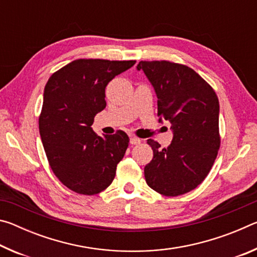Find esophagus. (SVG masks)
Here are the masks:
<instances>
[{
  "label": "esophagus",
  "instance_id": "esophagus-1",
  "mask_svg": "<svg viewBox=\"0 0 257 257\" xmlns=\"http://www.w3.org/2000/svg\"><path fill=\"white\" fill-rule=\"evenodd\" d=\"M130 144H132V145L141 144V139L137 138V137H135V136H132V137H130Z\"/></svg>",
  "mask_w": 257,
  "mask_h": 257
}]
</instances>
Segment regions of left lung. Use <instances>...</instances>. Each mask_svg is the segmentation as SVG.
Segmentation results:
<instances>
[{"instance_id": "left-lung-1", "label": "left lung", "mask_w": 257, "mask_h": 257, "mask_svg": "<svg viewBox=\"0 0 257 257\" xmlns=\"http://www.w3.org/2000/svg\"><path fill=\"white\" fill-rule=\"evenodd\" d=\"M158 96L160 120L171 123L173 138L165 149L153 139V159L144 169L147 185L163 196L196 188L210 172L220 149L219 99L193 69L170 61H141Z\"/></svg>"}]
</instances>
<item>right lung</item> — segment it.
Returning a JSON list of instances; mask_svg holds the SVG:
<instances>
[{"label":"right lung","instance_id":"right-lung-1","mask_svg":"<svg viewBox=\"0 0 257 257\" xmlns=\"http://www.w3.org/2000/svg\"><path fill=\"white\" fill-rule=\"evenodd\" d=\"M136 61L79 59L50 77L38 120L43 146L56 178L69 189L95 195L106 189L129 145L122 130L101 137L93 132L104 110L105 87Z\"/></svg>","mask_w":257,"mask_h":257}]
</instances>
